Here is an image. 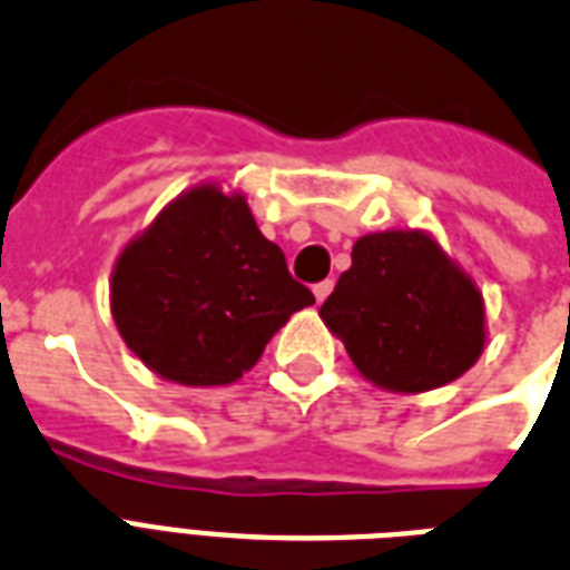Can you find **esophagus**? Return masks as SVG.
<instances>
[{
	"label": "esophagus",
	"mask_w": 570,
	"mask_h": 570,
	"mask_svg": "<svg viewBox=\"0 0 570 570\" xmlns=\"http://www.w3.org/2000/svg\"><path fill=\"white\" fill-rule=\"evenodd\" d=\"M312 291H315V299H317V303H324V299L330 297V291H333V279L317 282V285H315V288H312Z\"/></svg>",
	"instance_id": "34e87169"
}]
</instances>
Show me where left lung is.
Masks as SVG:
<instances>
[{
  "label": "left lung",
  "mask_w": 570,
  "mask_h": 570,
  "mask_svg": "<svg viewBox=\"0 0 570 570\" xmlns=\"http://www.w3.org/2000/svg\"><path fill=\"white\" fill-rule=\"evenodd\" d=\"M321 317L365 381L390 392L458 381L488 342L482 291L419 228L360 237Z\"/></svg>",
  "instance_id": "8db88e82"
}]
</instances>
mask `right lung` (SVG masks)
I'll list each match as a JSON object with an SVG mask.
<instances>
[{"instance_id": "add662e5", "label": "right lung", "mask_w": 570, "mask_h": 570, "mask_svg": "<svg viewBox=\"0 0 570 570\" xmlns=\"http://www.w3.org/2000/svg\"><path fill=\"white\" fill-rule=\"evenodd\" d=\"M312 291L255 225L244 193L198 184L121 249L109 306L125 345L163 381L225 386L244 377Z\"/></svg>"}]
</instances>
